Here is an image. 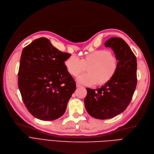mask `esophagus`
<instances>
[{
    "instance_id": "1",
    "label": "esophagus",
    "mask_w": 154,
    "mask_h": 154,
    "mask_svg": "<svg viewBox=\"0 0 154 154\" xmlns=\"http://www.w3.org/2000/svg\"><path fill=\"white\" fill-rule=\"evenodd\" d=\"M76 87L77 88H80V87H82V86L81 85L79 84V83H76Z\"/></svg>"
}]
</instances>
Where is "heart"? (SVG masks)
<instances>
[{"mask_svg":"<svg viewBox=\"0 0 154 154\" xmlns=\"http://www.w3.org/2000/svg\"><path fill=\"white\" fill-rule=\"evenodd\" d=\"M67 72L72 76L88 73L78 78V81L86 85L102 86L110 82L118 69V59L109 50H96L85 55L81 60L75 55L65 62Z\"/></svg>","mask_w":154,"mask_h":154,"instance_id":"obj_1","label":"heart"}]
</instances>
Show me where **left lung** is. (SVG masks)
Masks as SVG:
<instances>
[{"mask_svg": "<svg viewBox=\"0 0 154 154\" xmlns=\"http://www.w3.org/2000/svg\"><path fill=\"white\" fill-rule=\"evenodd\" d=\"M118 59V69L110 82L96 89L87 88L85 109L92 117L106 119L127 109L137 85V60L128 45L121 38L112 37L105 43Z\"/></svg>", "mask_w": 154, "mask_h": 154, "instance_id": "left-lung-1", "label": "left lung"}]
</instances>
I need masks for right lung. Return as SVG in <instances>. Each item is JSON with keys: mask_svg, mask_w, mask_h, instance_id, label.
I'll use <instances>...</instances> for the list:
<instances>
[{"mask_svg": "<svg viewBox=\"0 0 154 154\" xmlns=\"http://www.w3.org/2000/svg\"><path fill=\"white\" fill-rule=\"evenodd\" d=\"M71 54L63 53L44 37L22 50L18 85L29 112L43 121L57 119L65 113L76 82L65 67Z\"/></svg>", "mask_w": 154, "mask_h": 154, "instance_id": "1", "label": "right lung"}]
</instances>
